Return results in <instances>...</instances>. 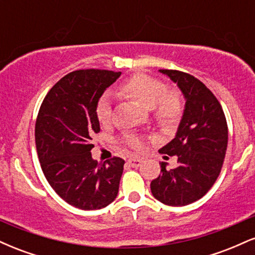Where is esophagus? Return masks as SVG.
<instances>
[{"label":"esophagus","mask_w":255,"mask_h":255,"mask_svg":"<svg viewBox=\"0 0 255 255\" xmlns=\"http://www.w3.org/2000/svg\"><path fill=\"white\" fill-rule=\"evenodd\" d=\"M142 160L139 159V158H130V159L127 160V164H129L133 168H137V166L141 165Z\"/></svg>","instance_id":"obj_1"}]
</instances>
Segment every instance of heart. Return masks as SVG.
<instances>
[{
	"instance_id": "heart-1",
	"label": "heart",
	"mask_w": 255,
	"mask_h": 255,
	"mask_svg": "<svg viewBox=\"0 0 255 255\" xmlns=\"http://www.w3.org/2000/svg\"><path fill=\"white\" fill-rule=\"evenodd\" d=\"M120 92L150 109L152 119L160 127H172L183 115L184 104L181 93L176 89H166L162 80L151 75L142 73L131 75L121 84ZM96 116L103 127H108L113 121V105L108 95L98 99ZM125 142L135 151L142 148V141L136 137L127 136Z\"/></svg>"
}]
</instances>
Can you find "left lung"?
Returning <instances> with one entry per match:
<instances>
[{"label": "left lung", "mask_w": 255, "mask_h": 255, "mask_svg": "<svg viewBox=\"0 0 255 255\" xmlns=\"http://www.w3.org/2000/svg\"><path fill=\"white\" fill-rule=\"evenodd\" d=\"M176 83L186 98L176 136L159 152L177 157V165L160 164V175L151 192L168 206H186L203 198L216 182L224 163L228 125L216 96L193 75L176 69H160Z\"/></svg>", "instance_id": "left-lung-1"}]
</instances>
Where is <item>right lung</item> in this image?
<instances>
[{
    "mask_svg": "<svg viewBox=\"0 0 255 255\" xmlns=\"http://www.w3.org/2000/svg\"><path fill=\"white\" fill-rule=\"evenodd\" d=\"M121 72L78 69L58 80L40 105L34 128L44 176L66 203L99 210L115 200L125 160L92 159V136L99 133L96 105Z\"/></svg>",
    "mask_w": 255,
    "mask_h": 255,
    "instance_id": "right-lung-1",
    "label": "right lung"
}]
</instances>
